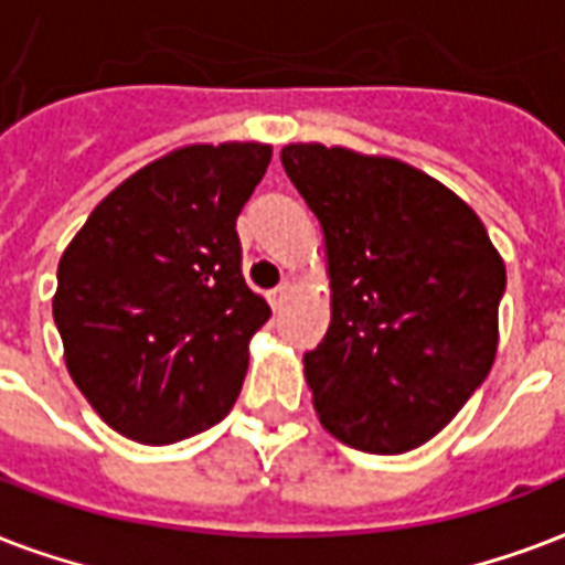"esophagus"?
Instances as JSON below:
<instances>
[{
  "instance_id": "esophagus-1",
  "label": "esophagus",
  "mask_w": 565,
  "mask_h": 565,
  "mask_svg": "<svg viewBox=\"0 0 565 565\" xmlns=\"http://www.w3.org/2000/svg\"><path fill=\"white\" fill-rule=\"evenodd\" d=\"M291 288H295L291 282H282V286L274 288V291H270V306H274V309H282L288 297H291Z\"/></svg>"
}]
</instances>
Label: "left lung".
Here are the masks:
<instances>
[{
    "label": "left lung",
    "mask_w": 565,
    "mask_h": 565,
    "mask_svg": "<svg viewBox=\"0 0 565 565\" xmlns=\"http://www.w3.org/2000/svg\"><path fill=\"white\" fill-rule=\"evenodd\" d=\"M279 159L327 244L330 330L303 356L315 413L365 454L418 448L495 362L504 262L478 214L404 161L323 143Z\"/></svg>",
    "instance_id": "left-lung-1"
}]
</instances>
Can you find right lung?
Returning a JSON list of instances; mask_svg holds the SVG:
<instances>
[{"label":"right lung","mask_w":565,"mask_h":565,"mask_svg":"<svg viewBox=\"0 0 565 565\" xmlns=\"http://www.w3.org/2000/svg\"><path fill=\"white\" fill-rule=\"evenodd\" d=\"M270 164L256 141L191 143L120 182L58 262L64 362L126 439L173 445L230 413L270 318L235 221Z\"/></svg>","instance_id":"obj_1"}]
</instances>
